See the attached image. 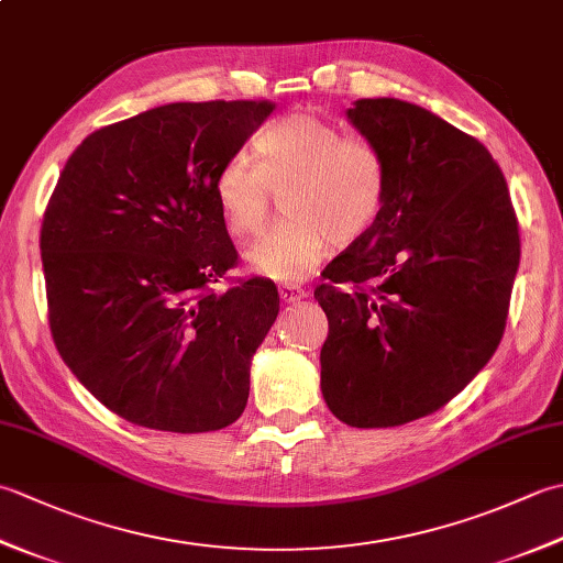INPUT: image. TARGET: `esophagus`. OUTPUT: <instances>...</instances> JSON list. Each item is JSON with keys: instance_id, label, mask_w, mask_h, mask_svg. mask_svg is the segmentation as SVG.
I'll return each mask as SVG.
<instances>
[{"instance_id": "1", "label": "esophagus", "mask_w": 563, "mask_h": 563, "mask_svg": "<svg viewBox=\"0 0 563 563\" xmlns=\"http://www.w3.org/2000/svg\"><path fill=\"white\" fill-rule=\"evenodd\" d=\"M278 292L283 302H297L302 300V297H307V290L300 288V285H280Z\"/></svg>"}]
</instances>
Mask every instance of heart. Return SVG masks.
Segmentation results:
<instances>
[{
  "label": "heart",
  "mask_w": 563,
  "mask_h": 563,
  "mask_svg": "<svg viewBox=\"0 0 563 563\" xmlns=\"http://www.w3.org/2000/svg\"><path fill=\"white\" fill-rule=\"evenodd\" d=\"M256 162L227 157L214 174V200L234 239L266 227L275 194L288 218L249 251V266L275 283H300L329 244L349 246L377 224L389 196L385 154L375 142L314 113H290L254 140Z\"/></svg>",
  "instance_id": "b5f03b06"
}]
</instances>
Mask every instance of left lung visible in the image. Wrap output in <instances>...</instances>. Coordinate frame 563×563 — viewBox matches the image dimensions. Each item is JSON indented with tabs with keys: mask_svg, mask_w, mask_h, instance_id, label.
<instances>
[{
	"mask_svg": "<svg viewBox=\"0 0 563 563\" xmlns=\"http://www.w3.org/2000/svg\"><path fill=\"white\" fill-rule=\"evenodd\" d=\"M351 123L385 154L377 224L324 268L321 391L353 428L442 409L506 331L520 234L504 172L479 140L421 106L361 99Z\"/></svg>",
	"mask_w": 563,
	"mask_h": 563,
	"instance_id": "8db88e82",
	"label": "left lung"
}]
</instances>
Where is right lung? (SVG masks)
<instances>
[{
	"mask_svg": "<svg viewBox=\"0 0 563 563\" xmlns=\"http://www.w3.org/2000/svg\"><path fill=\"white\" fill-rule=\"evenodd\" d=\"M268 101L169 103L99 128L57 178L41 224L47 321L77 379L125 421L210 433L249 399V365L280 309L236 278L214 174Z\"/></svg>",
	"mask_w": 563,
	"mask_h": 563,
	"instance_id": "add662e5",
	"label": "right lung"
}]
</instances>
